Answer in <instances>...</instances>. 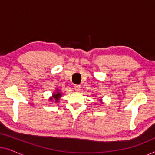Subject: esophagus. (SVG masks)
Here are the masks:
<instances>
[{
    "instance_id": "34e87169",
    "label": "esophagus",
    "mask_w": 155,
    "mask_h": 155,
    "mask_svg": "<svg viewBox=\"0 0 155 155\" xmlns=\"http://www.w3.org/2000/svg\"><path fill=\"white\" fill-rule=\"evenodd\" d=\"M74 87H75V90L76 91V92H80V91L81 90L82 87L80 85H78V84H76V85H75Z\"/></svg>"
}]
</instances>
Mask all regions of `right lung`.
<instances>
[{"mask_svg": "<svg viewBox=\"0 0 155 155\" xmlns=\"http://www.w3.org/2000/svg\"><path fill=\"white\" fill-rule=\"evenodd\" d=\"M61 96V93L60 92H57V94H54V95H53V97H54L55 100H56V101H58V100H59V98H60ZM52 98H51V100Z\"/></svg>", "mask_w": 155, "mask_h": 155, "instance_id": "add662e5", "label": "right lung"}]
</instances>
